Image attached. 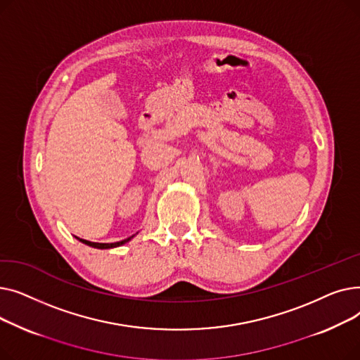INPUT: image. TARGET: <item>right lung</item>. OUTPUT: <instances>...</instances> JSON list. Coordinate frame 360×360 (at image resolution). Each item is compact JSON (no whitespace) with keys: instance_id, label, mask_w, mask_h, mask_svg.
Segmentation results:
<instances>
[{"instance_id":"obj_1","label":"right lung","mask_w":360,"mask_h":360,"mask_svg":"<svg viewBox=\"0 0 360 360\" xmlns=\"http://www.w3.org/2000/svg\"><path fill=\"white\" fill-rule=\"evenodd\" d=\"M132 238V236H131ZM131 238L128 239H124L121 242H115V243H99V242H90V240H86V239H80L83 243L89 245V247H93V248H99V250H108V248H115V247H120V245L128 242ZM79 239V238H77Z\"/></svg>"}]
</instances>
